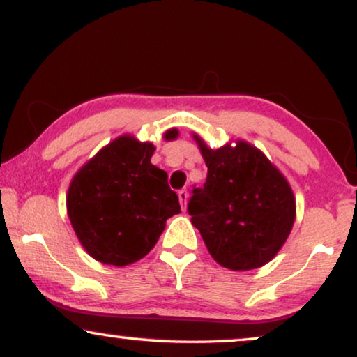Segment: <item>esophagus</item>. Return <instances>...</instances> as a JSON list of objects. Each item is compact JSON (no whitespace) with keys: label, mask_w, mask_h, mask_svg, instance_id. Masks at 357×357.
<instances>
[{"label":"esophagus","mask_w":357,"mask_h":357,"mask_svg":"<svg viewBox=\"0 0 357 357\" xmlns=\"http://www.w3.org/2000/svg\"><path fill=\"white\" fill-rule=\"evenodd\" d=\"M178 199H180V204H182V209L187 208V199H188V192H187V190H180V192H178Z\"/></svg>","instance_id":"1"}]
</instances>
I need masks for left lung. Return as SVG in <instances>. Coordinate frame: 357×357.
Listing matches in <instances>:
<instances>
[{"mask_svg": "<svg viewBox=\"0 0 357 357\" xmlns=\"http://www.w3.org/2000/svg\"><path fill=\"white\" fill-rule=\"evenodd\" d=\"M206 182L188 199L192 224L219 265L234 271L260 268L289 236L296 199L286 178L253 146L209 149L198 138Z\"/></svg>", "mask_w": 357, "mask_h": 357, "instance_id": "1", "label": "left lung"}]
</instances>
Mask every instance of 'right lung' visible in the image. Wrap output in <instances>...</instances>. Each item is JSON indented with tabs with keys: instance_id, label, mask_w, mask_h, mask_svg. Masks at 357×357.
<instances>
[{
	"instance_id": "1",
	"label": "right lung",
	"mask_w": 357,
	"mask_h": 357,
	"mask_svg": "<svg viewBox=\"0 0 357 357\" xmlns=\"http://www.w3.org/2000/svg\"><path fill=\"white\" fill-rule=\"evenodd\" d=\"M177 131L167 133L175 138ZM154 146L121 136L75 175L66 206L71 226L91 257L125 266L153 250L165 221L180 213L167 174L151 164Z\"/></svg>"
}]
</instances>
